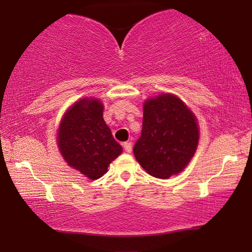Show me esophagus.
Returning a JSON list of instances; mask_svg holds the SVG:
<instances>
[{
    "label": "esophagus",
    "mask_w": 252,
    "mask_h": 252,
    "mask_svg": "<svg viewBox=\"0 0 252 252\" xmlns=\"http://www.w3.org/2000/svg\"><path fill=\"white\" fill-rule=\"evenodd\" d=\"M124 149H125V151H126L127 154L132 153V149H133L132 143H130V142H125V143H124Z\"/></svg>",
    "instance_id": "1"
}]
</instances>
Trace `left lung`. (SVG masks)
<instances>
[{"mask_svg": "<svg viewBox=\"0 0 252 252\" xmlns=\"http://www.w3.org/2000/svg\"><path fill=\"white\" fill-rule=\"evenodd\" d=\"M195 116L177 96L163 94L144 103L142 132L134 146L148 173L167 179L187 166L198 143Z\"/></svg>", "mask_w": 252, "mask_h": 252, "instance_id": "1", "label": "left lung"}]
</instances>
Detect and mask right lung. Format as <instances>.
<instances>
[{
  "label": "right lung",
  "mask_w": 252,
  "mask_h": 252,
  "mask_svg": "<svg viewBox=\"0 0 252 252\" xmlns=\"http://www.w3.org/2000/svg\"><path fill=\"white\" fill-rule=\"evenodd\" d=\"M58 147L67 164L92 180L104 175L123 151L96 98H84L67 110L58 129Z\"/></svg>",
  "instance_id": "add662e5"
}]
</instances>
